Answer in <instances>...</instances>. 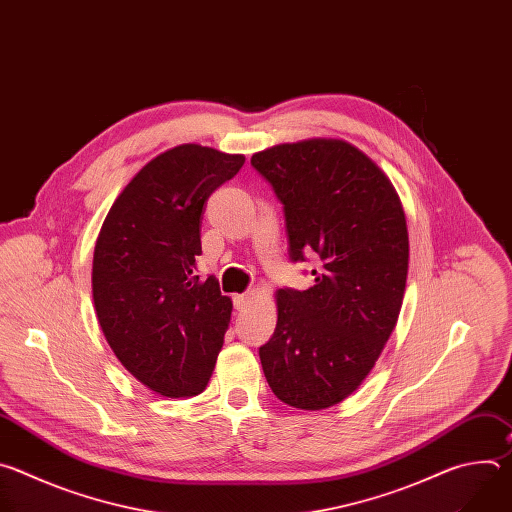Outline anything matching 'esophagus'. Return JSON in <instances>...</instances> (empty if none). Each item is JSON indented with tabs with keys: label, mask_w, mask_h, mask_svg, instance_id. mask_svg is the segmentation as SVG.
<instances>
[{
	"label": "esophagus",
	"mask_w": 512,
	"mask_h": 512,
	"mask_svg": "<svg viewBox=\"0 0 512 512\" xmlns=\"http://www.w3.org/2000/svg\"><path fill=\"white\" fill-rule=\"evenodd\" d=\"M251 300H253V294H251V291H245V294L235 296V308L241 312V310H245L249 306Z\"/></svg>",
	"instance_id": "34e87169"
}]
</instances>
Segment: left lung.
<instances>
[{
    "instance_id": "8db88e82",
    "label": "left lung",
    "mask_w": 512,
    "mask_h": 512,
    "mask_svg": "<svg viewBox=\"0 0 512 512\" xmlns=\"http://www.w3.org/2000/svg\"><path fill=\"white\" fill-rule=\"evenodd\" d=\"M251 166L283 204L287 253H316L314 285L277 291V326L259 348L273 395L318 411L375 367L405 294L409 237L389 178L342 139L281 143Z\"/></svg>"
}]
</instances>
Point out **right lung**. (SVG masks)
Returning <instances> with one entry per match:
<instances>
[{"instance_id":"right-lung-1","label":"right lung","mask_w":512,"mask_h":512,"mask_svg":"<svg viewBox=\"0 0 512 512\" xmlns=\"http://www.w3.org/2000/svg\"><path fill=\"white\" fill-rule=\"evenodd\" d=\"M245 158L196 143L145 164L113 202L93 257L101 330L123 367L164 397L204 391L231 322V298L194 273L208 196Z\"/></svg>"}]
</instances>
